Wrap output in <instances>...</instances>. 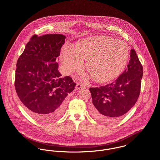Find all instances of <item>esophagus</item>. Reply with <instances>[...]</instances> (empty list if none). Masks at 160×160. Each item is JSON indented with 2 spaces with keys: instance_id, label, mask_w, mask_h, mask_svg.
<instances>
[{
  "instance_id": "esophagus-1",
  "label": "esophagus",
  "mask_w": 160,
  "mask_h": 160,
  "mask_svg": "<svg viewBox=\"0 0 160 160\" xmlns=\"http://www.w3.org/2000/svg\"><path fill=\"white\" fill-rule=\"evenodd\" d=\"M84 88V86L81 83H77L76 86V89H81Z\"/></svg>"
}]
</instances>
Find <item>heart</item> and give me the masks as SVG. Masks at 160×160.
I'll list each match as a JSON object with an SVG mask.
<instances>
[{
    "instance_id": "heart-1",
    "label": "heart",
    "mask_w": 160,
    "mask_h": 160,
    "mask_svg": "<svg viewBox=\"0 0 160 160\" xmlns=\"http://www.w3.org/2000/svg\"><path fill=\"white\" fill-rule=\"evenodd\" d=\"M129 58L127 44L106 36H93L82 40L75 48L71 44L63 47L61 61L69 72L83 68L82 60L93 79L106 83L118 77L124 70Z\"/></svg>"
}]
</instances>
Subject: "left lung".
<instances>
[{
  "label": "left lung",
  "instance_id": "8db88e82",
  "mask_svg": "<svg viewBox=\"0 0 160 160\" xmlns=\"http://www.w3.org/2000/svg\"><path fill=\"white\" fill-rule=\"evenodd\" d=\"M128 69L106 86L91 88L92 116L103 123L118 120L134 106L140 92L143 67L137 53L131 50Z\"/></svg>",
  "mask_w": 160,
  "mask_h": 160
}]
</instances>
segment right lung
Returning <instances> with one entry per match:
<instances>
[{"mask_svg": "<svg viewBox=\"0 0 160 160\" xmlns=\"http://www.w3.org/2000/svg\"><path fill=\"white\" fill-rule=\"evenodd\" d=\"M66 37L60 34L33 35L17 63L15 88L27 112L42 122L60 118L64 100L76 85L69 76L61 77L56 58Z\"/></svg>", "mask_w": 160, "mask_h": 160, "instance_id": "right-lung-1", "label": "right lung"}]
</instances>
